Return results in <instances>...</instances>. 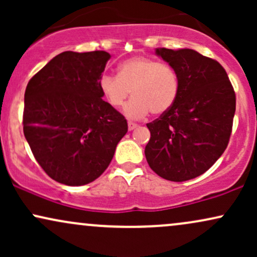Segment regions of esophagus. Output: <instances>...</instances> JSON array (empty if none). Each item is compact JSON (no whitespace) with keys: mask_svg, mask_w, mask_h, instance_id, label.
Returning <instances> with one entry per match:
<instances>
[{"mask_svg":"<svg viewBox=\"0 0 257 257\" xmlns=\"http://www.w3.org/2000/svg\"><path fill=\"white\" fill-rule=\"evenodd\" d=\"M135 128H138V124H137V123L128 122V129H129V131H134Z\"/></svg>","mask_w":257,"mask_h":257,"instance_id":"obj_1","label":"esophagus"}]
</instances>
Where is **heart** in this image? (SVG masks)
I'll list each match as a JSON object with an SVG mask.
<instances>
[{
    "label": "heart",
    "instance_id": "heart-1",
    "mask_svg": "<svg viewBox=\"0 0 257 257\" xmlns=\"http://www.w3.org/2000/svg\"><path fill=\"white\" fill-rule=\"evenodd\" d=\"M99 89L107 104L114 108L124 105L131 119H140L150 112L163 114L175 104L180 93V78L173 67L145 57H134L118 65L117 76L102 75Z\"/></svg>",
    "mask_w": 257,
    "mask_h": 257
}]
</instances>
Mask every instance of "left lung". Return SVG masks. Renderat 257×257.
I'll return each mask as SVG.
<instances>
[{"instance_id":"left-lung-1","label":"left lung","mask_w":257,"mask_h":257,"mask_svg":"<svg viewBox=\"0 0 257 257\" xmlns=\"http://www.w3.org/2000/svg\"><path fill=\"white\" fill-rule=\"evenodd\" d=\"M156 55L178 72L175 104L147 124V163L161 178L181 182L205 173L228 145L235 94L216 60L193 49L157 48Z\"/></svg>"}]
</instances>
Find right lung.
Masks as SVG:
<instances>
[{
	"instance_id": "1",
	"label": "right lung",
	"mask_w": 257,
	"mask_h": 257,
	"mask_svg": "<svg viewBox=\"0 0 257 257\" xmlns=\"http://www.w3.org/2000/svg\"><path fill=\"white\" fill-rule=\"evenodd\" d=\"M107 52H63L29 81L24 135L53 180L82 186L98 179L128 132L126 119L102 100L99 79Z\"/></svg>"
}]
</instances>
